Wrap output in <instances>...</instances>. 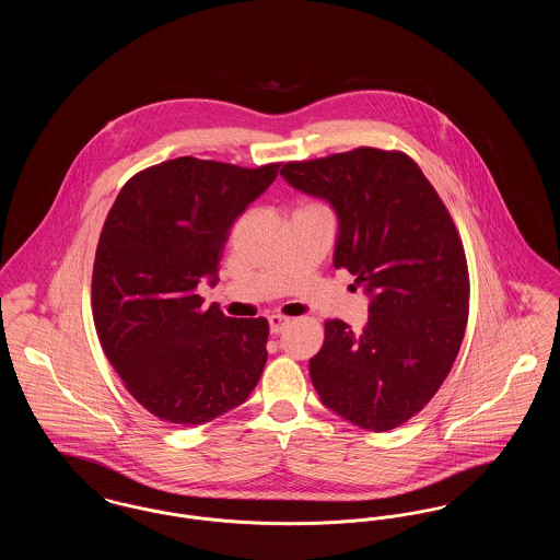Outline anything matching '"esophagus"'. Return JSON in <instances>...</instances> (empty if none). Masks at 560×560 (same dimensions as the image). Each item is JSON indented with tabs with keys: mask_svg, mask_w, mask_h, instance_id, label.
Wrapping results in <instances>:
<instances>
[{
	"mask_svg": "<svg viewBox=\"0 0 560 560\" xmlns=\"http://www.w3.org/2000/svg\"><path fill=\"white\" fill-rule=\"evenodd\" d=\"M290 323V319L288 317H281V315H270L268 317V325H270V334H281L283 329H285V325Z\"/></svg>",
	"mask_w": 560,
	"mask_h": 560,
	"instance_id": "esophagus-1",
	"label": "esophagus"
}]
</instances>
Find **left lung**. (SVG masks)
<instances>
[{"label": "left lung", "mask_w": 560, "mask_h": 560, "mask_svg": "<svg viewBox=\"0 0 560 560\" xmlns=\"http://www.w3.org/2000/svg\"><path fill=\"white\" fill-rule=\"evenodd\" d=\"M281 176L334 208V267L370 295L359 334L345 320L325 323L308 365L320 402L354 427H400L441 388L466 331L468 268L452 215L418 163L397 151L292 161Z\"/></svg>", "instance_id": "left-lung-1"}]
</instances>
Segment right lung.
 I'll return each mask as SVG.
<instances>
[{
	"mask_svg": "<svg viewBox=\"0 0 560 560\" xmlns=\"http://www.w3.org/2000/svg\"><path fill=\"white\" fill-rule=\"evenodd\" d=\"M279 165L163 161L130 178L108 212L92 275L96 331L130 395L163 422L206 424L262 375L267 319L203 308L197 285L218 283L233 222Z\"/></svg>",
	"mask_w": 560,
	"mask_h": 560,
	"instance_id": "obj_1",
	"label": "right lung"
}]
</instances>
